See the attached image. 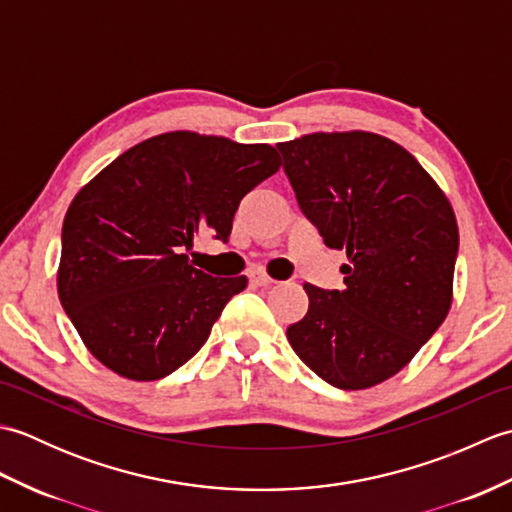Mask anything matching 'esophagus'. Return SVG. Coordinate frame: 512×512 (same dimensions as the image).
Segmentation results:
<instances>
[{
    "mask_svg": "<svg viewBox=\"0 0 512 512\" xmlns=\"http://www.w3.org/2000/svg\"><path fill=\"white\" fill-rule=\"evenodd\" d=\"M250 281H253L255 286H262V288H268V286L275 284V279H270L264 273H253V275H250Z\"/></svg>",
    "mask_w": 512,
    "mask_h": 512,
    "instance_id": "obj_1",
    "label": "esophagus"
}]
</instances>
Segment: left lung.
Segmentation results:
<instances>
[{
    "instance_id": "8db88e82",
    "label": "left lung",
    "mask_w": 512,
    "mask_h": 512,
    "mask_svg": "<svg viewBox=\"0 0 512 512\" xmlns=\"http://www.w3.org/2000/svg\"><path fill=\"white\" fill-rule=\"evenodd\" d=\"M301 213L343 250V290L303 284L292 350L325 383L367 389L398 374L447 319L458 222L447 195L394 140L369 132L279 143Z\"/></svg>"
}]
</instances>
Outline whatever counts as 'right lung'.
<instances>
[{
  "mask_svg": "<svg viewBox=\"0 0 512 512\" xmlns=\"http://www.w3.org/2000/svg\"><path fill=\"white\" fill-rule=\"evenodd\" d=\"M270 145L169 132L127 149L74 195L57 290L92 356L129 380H158L200 350L248 279L211 277L184 250L226 242L248 191L279 171Z\"/></svg>",
  "mask_w": 512,
  "mask_h": 512,
  "instance_id": "add662e5",
  "label": "right lung"
}]
</instances>
